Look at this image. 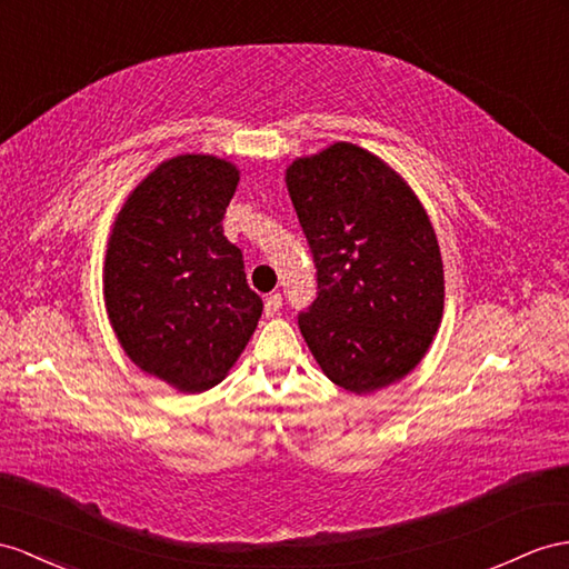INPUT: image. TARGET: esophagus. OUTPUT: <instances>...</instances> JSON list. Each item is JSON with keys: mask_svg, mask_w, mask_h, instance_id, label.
Returning <instances> with one entry per match:
<instances>
[{"mask_svg": "<svg viewBox=\"0 0 569 569\" xmlns=\"http://www.w3.org/2000/svg\"><path fill=\"white\" fill-rule=\"evenodd\" d=\"M283 308V298H281V293H271V296H267V300H264V315L267 317H273V315H279V310Z\"/></svg>", "mask_w": 569, "mask_h": 569, "instance_id": "1", "label": "esophagus"}]
</instances>
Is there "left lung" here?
Returning <instances> with one entry per match:
<instances>
[{
	"label": "left lung",
	"instance_id": "1",
	"mask_svg": "<svg viewBox=\"0 0 569 569\" xmlns=\"http://www.w3.org/2000/svg\"><path fill=\"white\" fill-rule=\"evenodd\" d=\"M286 184L317 269L298 325L319 368L353 395L409 375L442 322L445 273L426 209L356 143L298 158Z\"/></svg>",
	"mask_w": 569,
	"mask_h": 569
}]
</instances>
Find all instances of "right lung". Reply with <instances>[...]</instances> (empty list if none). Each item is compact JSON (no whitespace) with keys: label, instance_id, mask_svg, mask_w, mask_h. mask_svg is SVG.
I'll return each mask as SVG.
<instances>
[{"label":"right lung","instance_id":"right-lung-1","mask_svg":"<svg viewBox=\"0 0 569 569\" xmlns=\"http://www.w3.org/2000/svg\"><path fill=\"white\" fill-rule=\"evenodd\" d=\"M238 180L216 156L170 158L129 194L108 242L110 325L143 372L182 391L223 380L264 308L223 236Z\"/></svg>","mask_w":569,"mask_h":569}]
</instances>
